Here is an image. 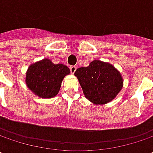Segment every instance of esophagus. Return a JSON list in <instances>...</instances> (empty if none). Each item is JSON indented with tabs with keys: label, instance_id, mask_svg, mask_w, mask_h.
<instances>
[{
	"label": "esophagus",
	"instance_id": "34e87169",
	"mask_svg": "<svg viewBox=\"0 0 153 153\" xmlns=\"http://www.w3.org/2000/svg\"><path fill=\"white\" fill-rule=\"evenodd\" d=\"M76 70V66H75V65H71V66H70V71H71V72L72 74L75 73Z\"/></svg>",
	"mask_w": 153,
	"mask_h": 153
}]
</instances>
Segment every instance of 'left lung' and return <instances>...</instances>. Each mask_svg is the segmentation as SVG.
I'll return each instance as SVG.
<instances>
[{
  "instance_id": "left-lung-1",
  "label": "left lung",
  "mask_w": 153,
  "mask_h": 153,
  "mask_svg": "<svg viewBox=\"0 0 153 153\" xmlns=\"http://www.w3.org/2000/svg\"><path fill=\"white\" fill-rule=\"evenodd\" d=\"M75 76L79 81L85 97L95 105L111 101L123 84L120 72L112 65L97 59L87 67L78 68Z\"/></svg>"
}]
</instances>
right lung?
Segmentation results:
<instances>
[{"mask_svg": "<svg viewBox=\"0 0 153 153\" xmlns=\"http://www.w3.org/2000/svg\"><path fill=\"white\" fill-rule=\"evenodd\" d=\"M70 69L63 64H53L48 59L30 65L26 72L27 87L41 98H53L58 94L64 77Z\"/></svg>", "mask_w": 153, "mask_h": 153, "instance_id": "1", "label": "right lung"}]
</instances>
